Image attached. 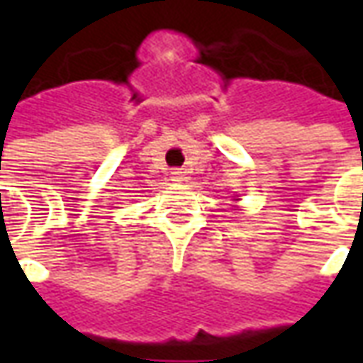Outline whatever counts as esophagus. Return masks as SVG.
Masks as SVG:
<instances>
[{
    "mask_svg": "<svg viewBox=\"0 0 363 363\" xmlns=\"http://www.w3.org/2000/svg\"><path fill=\"white\" fill-rule=\"evenodd\" d=\"M171 181H184V171L182 169H171Z\"/></svg>",
    "mask_w": 363,
    "mask_h": 363,
    "instance_id": "obj_1",
    "label": "esophagus"
}]
</instances>
